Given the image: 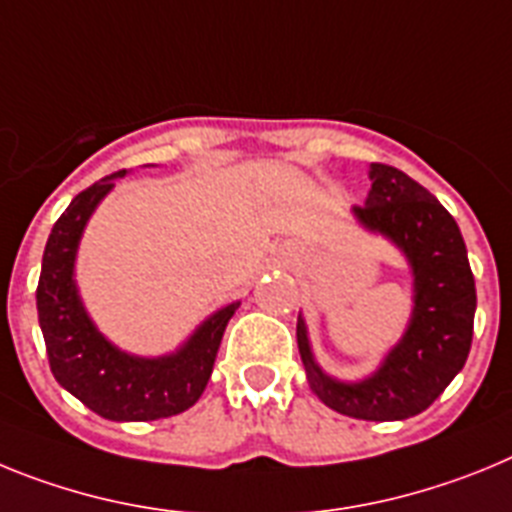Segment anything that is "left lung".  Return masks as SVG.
Segmentation results:
<instances>
[{
	"instance_id": "8db88e82",
	"label": "left lung",
	"mask_w": 512,
	"mask_h": 512,
	"mask_svg": "<svg viewBox=\"0 0 512 512\" xmlns=\"http://www.w3.org/2000/svg\"><path fill=\"white\" fill-rule=\"evenodd\" d=\"M371 193L355 216L399 244L415 273V311L407 335L361 384L324 376L311 358L306 327L296 337L311 391L355 420H407L428 410L464 368L474 335L477 288L466 244L451 213L420 182L391 164H371Z\"/></svg>"
}]
</instances>
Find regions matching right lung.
Instances as JSON below:
<instances>
[{"instance_id": "right-lung-1", "label": "right lung", "mask_w": 512, "mask_h": 512, "mask_svg": "<svg viewBox=\"0 0 512 512\" xmlns=\"http://www.w3.org/2000/svg\"><path fill=\"white\" fill-rule=\"evenodd\" d=\"M123 175L126 170L113 172L92 188L82 190L53 224L35 291L38 322L53 379L84 407L115 422L162 420L180 415L201 399L211 379L226 322L239 304L216 311L185 348L154 361L121 353L95 330L71 278L74 255L87 219L113 188L115 177Z\"/></svg>"}]
</instances>
